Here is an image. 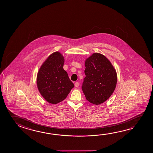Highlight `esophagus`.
Instances as JSON below:
<instances>
[{
  "instance_id": "esophagus-1",
  "label": "esophagus",
  "mask_w": 153,
  "mask_h": 153,
  "mask_svg": "<svg viewBox=\"0 0 153 153\" xmlns=\"http://www.w3.org/2000/svg\"><path fill=\"white\" fill-rule=\"evenodd\" d=\"M79 85V83H78V82H76V83H75V87H76V88L78 87Z\"/></svg>"
}]
</instances>
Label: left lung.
I'll use <instances>...</instances> for the list:
<instances>
[{"instance_id": "1", "label": "left lung", "mask_w": 153, "mask_h": 153, "mask_svg": "<svg viewBox=\"0 0 153 153\" xmlns=\"http://www.w3.org/2000/svg\"><path fill=\"white\" fill-rule=\"evenodd\" d=\"M85 77L82 89L86 100L100 105L110 97L115 89L117 74L108 59L100 53H94L85 63Z\"/></svg>"}]
</instances>
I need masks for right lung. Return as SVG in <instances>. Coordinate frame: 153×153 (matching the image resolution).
<instances>
[{
	"instance_id": "obj_1",
	"label": "right lung",
	"mask_w": 153,
	"mask_h": 153,
	"mask_svg": "<svg viewBox=\"0 0 153 153\" xmlns=\"http://www.w3.org/2000/svg\"><path fill=\"white\" fill-rule=\"evenodd\" d=\"M64 62V58L60 53H53L38 73V90L46 100L52 104L64 100L74 87L68 74L63 68Z\"/></svg>"
}]
</instances>
